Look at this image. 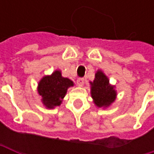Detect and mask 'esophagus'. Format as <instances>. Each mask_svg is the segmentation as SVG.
<instances>
[{
    "label": "esophagus",
    "mask_w": 154,
    "mask_h": 154,
    "mask_svg": "<svg viewBox=\"0 0 154 154\" xmlns=\"http://www.w3.org/2000/svg\"><path fill=\"white\" fill-rule=\"evenodd\" d=\"M85 78H83V77H80V78H78L77 80V85L78 86H83L84 85V84H85Z\"/></svg>",
    "instance_id": "34e87169"
}]
</instances>
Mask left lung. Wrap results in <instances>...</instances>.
I'll use <instances>...</instances> for the list:
<instances>
[{
    "mask_svg": "<svg viewBox=\"0 0 154 154\" xmlns=\"http://www.w3.org/2000/svg\"><path fill=\"white\" fill-rule=\"evenodd\" d=\"M89 83L91 86V96L95 106L105 109L115 102L117 98L115 85L109 84V80L103 71L98 69L94 81H90Z\"/></svg>",
    "mask_w": 154,
    "mask_h": 154,
    "instance_id": "left-lung-1",
    "label": "left lung"
}]
</instances>
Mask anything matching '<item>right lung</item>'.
Segmentation results:
<instances>
[{
    "label": "right lung",
    "mask_w": 154,
    "mask_h": 154,
    "mask_svg": "<svg viewBox=\"0 0 154 154\" xmlns=\"http://www.w3.org/2000/svg\"><path fill=\"white\" fill-rule=\"evenodd\" d=\"M74 86V82L68 77H63L60 70H55L51 75L41 78L37 85L38 94L47 109H54L62 103L67 91Z\"/></svg>",
    "instance_id": "right-lung-1"
}]
</instances>
